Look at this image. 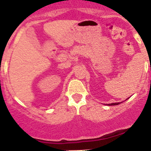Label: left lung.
Masks as SVG:
<instances>
[{"label":"left lung","instance_id":"left-lung-1","mask_svg":"<svg viewBox=\"0 0 151 151\" xmlns=\"http://www.w3.org/2000/svg\"><path fill=\"white\" fill-rule=\"evenodd\" d=\"M118 104H119V103H113V104H107V105H109V106H113V105H118Z\"/></svg>","mask_w":151,"mask_h":151}]
</instances>
